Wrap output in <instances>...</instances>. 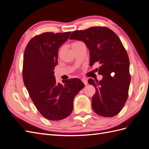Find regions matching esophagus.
Segmentation results:
<instances>
[{"label": "esophagus", "instance_id": "1", "mask_svg": "<svg viewBox=\"0 0 149 149\" xmlns=\"http://www.w3.org/2000/svg\"><path fill=\"white\" fill-rule=\"evenodd\" d=\"M82 81L83 82V83L85 84V85H86V84H88V81H87V79H85V78H83L82 79Z\"/></svg>", "mask_w": 149, "mask_h": 149}]
</instances>
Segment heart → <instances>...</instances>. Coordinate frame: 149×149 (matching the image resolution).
Returning a JSON list of instances; mask_svg holds the SVG:
<instances>
[{
    "mask_svg": "<svg viewBox=\"0 0 149 149\" xmlns=\"http://www.w3.org/2000/svg\"><path fill=\"white\" fill-rule=\"evenodd\" d=\"M80 43H81V42H75V43H74V44H73V46H74V45H79V44H80ZM63 49H64V47H61V48H60V49H59V52H58V55H59V56L61 55V54L62 53V52H63Z\"/></svg>",
    "mask_w": 149,
    "mask_h": 149,
    "instance_id": "b5f03b06",
    "label": "heart"
}]
</instances>
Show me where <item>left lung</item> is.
I'll use <instances>...</instances> for the list:
<instances>
[{
    "label": "left lung",
    "mask_w": 149,
    "mask_h": 149,
    "mask_svg": "<svg viewBox=\"0 0 149 149\" xmlns=\"http://www.w3.org/2000/svg\"><path fill=\"white\" fill-rule=\"evenodd\" d=\"M70 39L85 43L91 66L95 63L101 65L98 74L103 76L102 79L88 80L96 88L93 110L105 117L117 115L126 103L130 83L129 58L118 36L108 27H92L73 32Z\"/></svg>",
    "instance_id": "obj_1"
}]
</instances>
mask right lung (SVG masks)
<instances>
[{
    "mask_svg": "<svg viewBox=\"0 0 149 149\" xmlns=\"http://www.w3.org/2000/svg\"><path fill=\"white\" fill-rule=\"evenodd\" d=\"M71 33L36 36L28 42L24 54V83L39 113L49 120L58 121L69 116L74 98L84 86L78 78L63 80L64 84L56 83L54 76L59 48Z\"/></svg>",
    "mask_w": 149,
    "mask_h": 149,
    "instance_id": "1",
    "label": "right lung"
}]
</instances>
